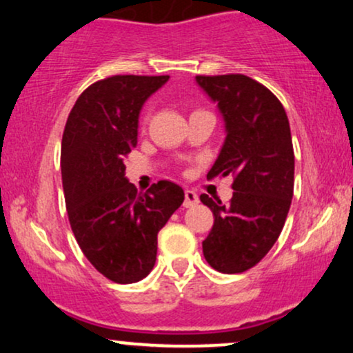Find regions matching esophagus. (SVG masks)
Returning <instances> with one entry per match:
<instances>
[{
  "instance_id": "34e87169",
  "label": "esophagus",
  "mask_w": 353,
  "mask_h": 353,
  "mask_svg": "<svg viewBox=\"0 0 353 353\" xmlns=\"http://www.w3.org/2000/svg\"><path fill=\"white\" fill-rule=\"evenodd\" d=\"M198 201H200V198H198V194L194 193L193 190H185V201H183L185 208H192V206L198 205Z\"/></svg>"
}]
</instances>
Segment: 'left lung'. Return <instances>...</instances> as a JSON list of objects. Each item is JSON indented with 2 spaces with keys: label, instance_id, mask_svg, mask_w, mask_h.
Segmentation results:
<instances>
[{
  "label": "left lung",
  "instance_id": "left-lung-1",
  "mask_svg": "<svg viewBox=\"0 0 353 353\" xmlns=\"http://www.w3.org/2000/svg\"><path fill=\"white\" fill-rule=\"evenodd\" d=\"M198 85L218 103L226 139L208 172L234 178L228 205L203 193L214 223L203 241L213 269L238 274L259 263L274 246L294 193V148L283 103L268 87L243 74L196 76Z\"/></svg>",
  "mask_w": 353,
  "mask_h": 353
}]
</instances>
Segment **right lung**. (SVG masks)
Returning <instances> with one entry per match:
<instances>
[{"mask_svg":"<svg viewBox=\"0 0 353 353\" xmlns=\"http://www.w3.org/2000/svg\"><path fill=\"white\" fill-rule=\"evenodd\" d=\"M170 76H112L79 95L62 134L61 172L65 208L76 241L89 263L117 284L148 276L157 234L185 200L168 180L145 193L125 178L137 145L139 115Z\"/></svg>","mask_w":353,"mask_h":353,"instance_id":"1","label":"right lung"}]
</instances>
